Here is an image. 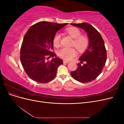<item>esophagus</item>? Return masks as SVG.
<instances>
[{"instance_id":"esophagus-1","label":"esophagus","mask_w":124,"mask_h":124,"mask_svg":"<svg viewBox=\"0 0 124 124\" xmlns=\"http://www.w3.org/2000/svg\"><path fill=\"white\" fill-rule=\"evenodd\" d=\"M63 63H69L70 62H69V61H65V60H64V61H63Z\"/></svg>"}]
</instances>
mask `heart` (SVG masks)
I'll return each mask as SVG.
<instances>
[{
  "label": "heart",
  "mask_w": 124,
  "mask_h": 124,
  "mask_svg": "<svg viewBox=\"0 0 124 124\" xmlns=\"http://www.w3.org/2000/svg\"><path fill=\"white\" fill-rule=\"evenodd\" d=\"M66 32L73 39L72 45L79 52L84 51L88 46L89 41L87 37L81 35V31L76 27H68L66 29ZM61 36L58 33H56L53 38V44L56 47L59 46ZM59 57L67 61L72 59L77 55V52L73 47H64L58 51Z\"/></svg>",
  "instance_id": "obj_1"
}]
</instances>
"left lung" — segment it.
I'll return each instance as SVG.
<instances>
[{"instance_id": "obj_1", "label": "left lung", "mask_w": 124, "mask_h": 124, "mask_svg": "<svg viewBox=\"0 0 124 124\" xmlns=\"http://www.w3.org/2000/svg\"><path fill=\"white\" fill-rule=\"evenodd\" d=\"M83 29L87 33L88 46L80 58V63L74 71L71 72V76L81 83H88L99 76L107 61V51L104 41L100 33L89 24H70ZM83 63V64H81Z\"/></svg>"}]
</instances>
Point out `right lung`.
<instances>
[{
  "instance_id": "1",
  "label": "right lung",
  "mask_w": 124,
  "mask_h": 124,
  "mask_svg": "<svg viewBox=\"0 0 124 124\" xmlns=\"http://www.w3.org/2000/svg\"><path fill=\"white\" fill-rule=\"evenodd\" d=\"M67 24L39 22L26 33L21 48L20 59L26 73L33 81L46 83L55 78L58 67L63 62L51 52L54 48L53 38L57 31ZM51 57H53L51 61H46Z\"/></svg>"
}]
</instances>
